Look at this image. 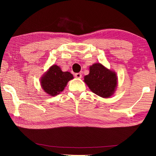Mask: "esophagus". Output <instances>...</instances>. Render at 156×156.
I'll return each mask as SVG.
<instances>
[{
  "label": "esophagus",
  "mask_w": 156,
  "mask_h": 156,
  "mask_svg": "<svg viewBox=\"0 0 156 156\" xmlns=\"http://www.w3.org/2000/svg\"><path fill=\"white\" fill-rule=\"evenodd\" d=\"M75 77H77V78H81L82 77V75L81 73H77L75 74Z\"/></svg>",
  "instance_id": "obj_1"
}]
</instances>
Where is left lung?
I'll return each instance as SVG.
<instances>
[{"mask_svg": "<svg viewBox=\"0 0 156 156\" xmlns=\"http://www.w3.org/2000/svg\"><path fill=\"white\" fill-rule=\"evenodd\" d=\"M88 75L84 77V82L90 90L103 98L114 94L118 84L115 72L105 67L101 63H95L89 68Z\"/></svg>", "mask_w": 156, "mask_h": 156, "instance_id": "1", "label": "left lung"}]
</instances>
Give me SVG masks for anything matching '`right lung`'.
Listing matches in <instances>:
<instances>
[{
    "label": "right lung",
    "mask_w": 156,
    "mask_h": 156,
    "mask_svg": "<svg viewBox=\"0 0 156 156\" xmlns=\"http://www.w3.org/2000/svg\"><path fill=\"white\" fill-rule=\"evenodd\" d=\"M73 75L69 72H62L58 66L53 64L42 75L40 84L44 92L51 96H55L62 92Z\"/></svg>",
    "instance_id": "add662e5"
}]
</instances>
